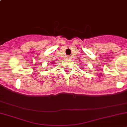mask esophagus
I'll return each mask as SVG.
<instances>
[{"label":"esophagus","mask_w":127,"mask_h":127,"mask_svg":"<svg viewBox=\"0 0 127 127\" xmlns=\"http://www.w3.org/2000/svg\"><path fill=\"white\" fill-rule=\"evenodd\" d=\"M66 58H67V59H71V58H70V56H66Z\"/></svg>","instance_id":"esophagus-1"}]
</instances>
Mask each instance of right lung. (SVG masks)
I'll use <instances>...</instances> for the list:
<instances>
[{"label": "right lung", "instance_id": "right-lung-1", "mask_svg": "<svg viewBox=\"0 0 127 127\" xmlns=\"http://www.w3.org/2000/svg\"><path fill=\"white\" fill-rule=\"evenodd\" d=\"M51 64H53V63H51Z\"/></svg>", "mask_w": 127, "mask_h": 127}]
</instances>
